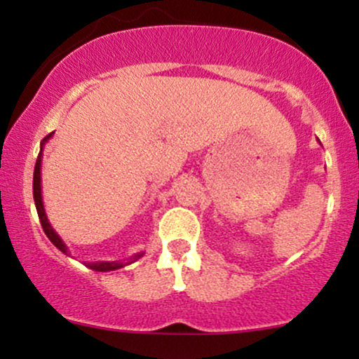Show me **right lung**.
Segmentation results:
<instances>
[{
	"label": "right lung",
	"mask_w": 359,
	"mask_h": 359,
	"mask_svg": "<svg viewBox=\"0 0 359 359\" xmlns=\"http://www.w3.org/2000/svg\"><path fill=\"white\" fill-rule=\"evenodd\" d=\"M52 135H47L42 140V143H40V154H39V158H36V163H35V172H34V201H35V208H36V212H39V219H40V224H42L45 234H47V238L53 243V246H57L62 253L69 255V248L67 245H65L64 241H62V238L59 234L55 233V229L52 228L50 221H48L47 214H45V208H43V199H42V151H43V147L45 143L48 142V140L52 138ZM143 251L142 253H135L133 257H131L128 262H89L86 263V266H89L90 270L94 271H111V270H118V269H123L125 265H130V263L137 262L143 257Z\"/></svg>",
	"instance_id": "add662e5"
}]
</instances>
